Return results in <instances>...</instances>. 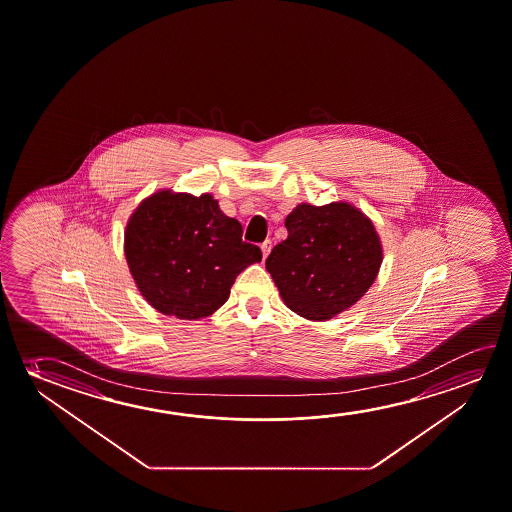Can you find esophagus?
<instances>
[{"label":"esophagus","instance_id":"1","mask_svg":"<svg viewBox=\"0 0 512 512\" xmlns=\"http://www.w3.org/2000/svg\"><path fill=\"white\" fill-rule=\"evenodd\" d=\"M260 250H262V257L266 259L268 257L269 252H271V241L269 239H266L264 243L260 244Z\"/></svg>","mask_w":512,"mask_h":512}]
</instances>
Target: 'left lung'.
Segmentation results:
<instances>
[{
  "label": "left lung",
  "instance_id": "left-lung-1",
  "mask_svg": "<svg viewBox=\"0 0 512 512\" xmlns=\"http://www.w3.org/2000/svg\"><path fill=\"white\" fill-rule=\"evenodd\" d=\"M287 239L266 269L292 312L328 321L369 291L383 262L374 223L349 202L299 204L285 218Z\"/></svg>",
  "mask_w": 512,
  "mask_h": 512
}]
</instances>
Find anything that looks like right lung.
<instances>
[{"instance_id":"add662e5","label":"right lung","mask_w":512,"mask_h":512,"mask_svg":"<svg viewBox=\"0 0 512 512\" xmlns=\"http://www.w3.org/2000/svg\"><path fill=\"white\" fill-rule=\"evenodd\" d=\"M124 253L150 307L188 321L214 314L237 275L262 260L259 246L244 243L241 223L221 213L213 195L172 189L152 193L134 209Z\"/></svg>"}]
</instances>
